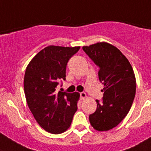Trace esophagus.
<instances>
[{"mask_svg": "<svg viewBox=\"0 0 151 151\" xmlns=\"http://www.w3.org/2000/svg\"><path fill=\"white\" fill-rule=\"evenodd\" d=\"M80 95H81V100H84L87 97V94L84 92H81V93H80Z\"/></svg>", "mask_w": 151, "mask_h": 151, "instance_id": "34e87169", "label": "esophagus"}]
</instances>
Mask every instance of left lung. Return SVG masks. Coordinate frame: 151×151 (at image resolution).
Here are the masks:
<instances>
[{
    "mask_svg": "<svg viewBox=\"0 0 151 151\" xmlns=\"http://www.w3.org/2000/svg\"><path fill=\"white\" fill-rule=\"evenodd\" d=\"M83 51L99 67L98 77L104 84L102 102L89 116L91 126L107 131L120 124L130 111L136 93V78L127 58L114 45L98 42L83 46Z\"/></svg>",
    "mask_w": 151,
    "mask_h": 151,
    "instance_id": "8db88e82",
    "label": "left lung"
}]
</instances>
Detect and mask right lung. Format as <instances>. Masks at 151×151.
Wrapping results in <instances>:
<instances>
[{
  "instance_id": "1",
  "label": "right lung",
  "mask_w": 151,
  "mask_h": 151,
  "mask_svg": "<svg viewBox=\"0 0 151 151\" xmlns=\"http://www.w3.org/2000/svg\"><path fill=\"white\" fill-rule=\"evenodd\" d=\"M81 47H46L26 68L24 88L27 104L38 124L51 134H61L71 124L78 110L80 93L58 91V82L66 80L69 59Z\"/></svg>"
}]
</instances>
